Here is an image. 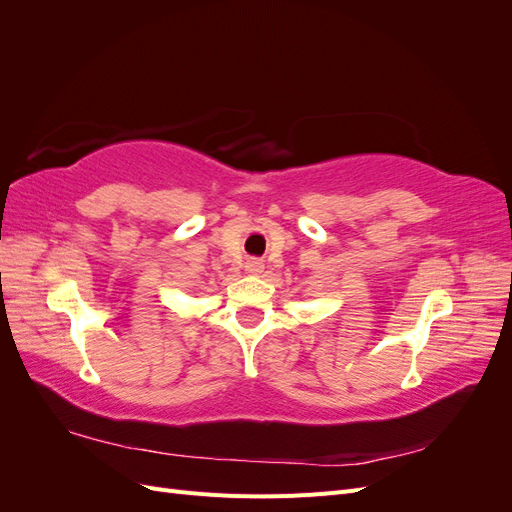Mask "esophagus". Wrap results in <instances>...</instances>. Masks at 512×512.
Instances as JSON below:
<instances>
[{
    "mask_svg": "<svg viewBox=\"0 0 512 512\" xmlns=\"http://www.w3.org/2000/svg\"><path fill=\"white\" fill-rule=\"evenodd\" d=\"M262 269H265V265H262L260 260H256V258H252V260H247L245 262V271L250 273V275H260L262 273Z\"/></svg>",
    "mask_w": 512,
    "mask_h": 512,
    "instance_id": "1",
    "label": "esophagus"
}]
</instances>
